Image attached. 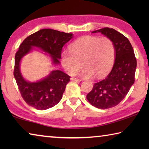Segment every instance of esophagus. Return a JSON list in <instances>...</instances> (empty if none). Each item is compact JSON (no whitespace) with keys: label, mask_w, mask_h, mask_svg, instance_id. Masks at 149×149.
Listing matches in <instances>:
<instances>
[{"label":"esophagus","mask_w":149,"mask_h":149,"mask_svg":"<svg viewBox=\"0 0 149 149\" xmlns=\"http://www.w3.org/2000/svg\"><path fill=\"white\" fill-rule=\"evenodd\" d=\"M71 80H72V81H81V79H78V78H76V77H72Z\"/></svg>","instance_id":"1"}]
</instances>
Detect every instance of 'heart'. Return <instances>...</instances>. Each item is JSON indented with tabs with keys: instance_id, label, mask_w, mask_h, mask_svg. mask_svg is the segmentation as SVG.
<instances>
[{
	"instance_id": "1",
	"label": "heart",
	"mask_w": 149,
	"mask_h": 149,
	"mask_svg": "<svg viewBox=\"0 0 149 149\" xmlns=\"http://www.w3.org/2000/svg\"><path fill=\"white\" fill-rule=\"evenodd\" d=\"M70 50L62 53V64L70 75L76 74L84 64L81 76L89 78L96 75L102 77L109 72L114 64V45L107 37H82L70 45Z\"/></svg>"
}]
</instances>
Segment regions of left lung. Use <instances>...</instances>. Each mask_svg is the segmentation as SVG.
<instances>
[{"label":"left lung","mask_w":149,"mask_h":149,"mask_svg":"<svg viewBox=\"0 0 149 149\" xmlns=\"http://www.w3.org/2000/svg\"><path fill=\"white\" fill-rule=\"evenodd\" d=\"M97 32L101 33L112 40L116 50V58L109 74L104 79L95 83L86 97L93 107L107 109L119 104L134 84L137 60L132 45L124 35L108 27L92 33Z\"/></svg>","instance_id":"8db88e82"}]
</instances>
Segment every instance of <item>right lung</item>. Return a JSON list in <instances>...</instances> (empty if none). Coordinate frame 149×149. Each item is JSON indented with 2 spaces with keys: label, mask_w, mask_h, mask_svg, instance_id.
Masks as SVG:
<instances>
[{
  "label": "right lung",
  "mask_w": 149,
  "mask_h": 149,
  "mask_svg": "<svg viewBox=\"0 0 149 149\" xmlns=\"http://www.w3.org/2000/svg\"><path fill=\"white\" fill-rule=\"evenodd\" d=\"M72 38V33L43 29L30 35L19 45L15 55L14 76L22 97L28 105L40 110L54 107L61 100L70 76L60 70H54L38 82H27L20 73L22 58L32 49L31 47H37L50 54L54 64H59L62 47Z\"/></svg>",
  "instance_id": "right-lung-1"
}]
</instances>
